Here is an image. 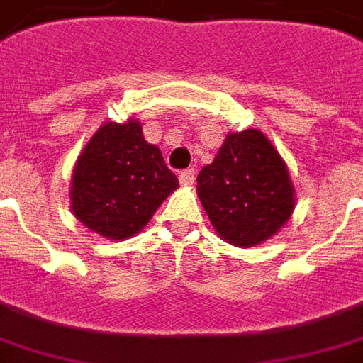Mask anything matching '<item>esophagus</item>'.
<instances>
[{
	"label": "esophagus",
	"instance_id": "obj_1",
	"mask_svg": "<svg viewBox=\"0 0 363 363\" xmlns=\"http://www.w3.org/2000/svg\"><path fill=\"white\" fill-rule=\"evenodd\" d=\"M179 181H181L182 186H190L194 182V169H184V171H181Z\"/></svg>",
	"mask_w": 363,
	"mask_h": 363
}]
</instances>
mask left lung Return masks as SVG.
Returning <instances> with one entry per match:
<instances>
[{
	"label": "left lung",
	"instance_id": "left-lung-1",
	"mask_svg": "<svg viewBox=\"0 0 363 363\" xmlns=\"http://www.w3.org/2000/svg\"><path fill=\"white\" fill-rule=\"evenodd\" d=\"M196 182L199 199L218 235L238 247L269 240L287 224L295 208L287 164L259 129L228 133Z\"/></svg>",
	"mask_w": 363,
	"mask_h": 363
}]
</instances>
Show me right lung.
<instances>
[{
    "label": "right lung",
    "mask_w": 363,
    "mask_h": 363,
    "mask_svg": "<svg viewBox=\"0 0 363 363\" xmlns=\"http://www.w3.org/2000/svg\"><path fill=\"white\" fill-rule=\"evenodd\" d=\"M179 186L159 147L147 143L141 123L106 121L78 157L70 186L74 216L108 240L141 232Z\"/></svg>",
    "instance_id": "right-lung-1"
}]
</instances>
